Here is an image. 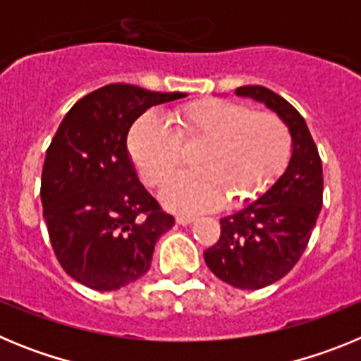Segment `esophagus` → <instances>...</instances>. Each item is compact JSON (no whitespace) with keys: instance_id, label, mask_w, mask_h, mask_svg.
<instances>
[{"instance_id":"1","label":"esophagus","mask_w":361,"mask_h":361,"mask_svg":"<svg viewBox=\"0 0 361 361\" xmlns=\"http://www.w3.org/2000/svg\"><path fill=\"white\" fill-rule=\"evenodd\" d=\"M191 222H195V216H190V215H178L177 216V224L190 226Z\"/></svg>"}]
</instances>
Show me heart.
I'll use <instances>...</instances> for the list:
<instances>
[{"label": "heart", "instance_id": "heart-1", "mask_svg": "<svg viewBox=\"0 0 361 361\" xmlns=\"http://www.w3.org/2000/svg\"><path fill=\"white\" fill-rule=\"evenodd\" d=\"M173 130L159 116L142 114L128 132V153L148 186L168 180L193 153L195 170L178 173L161 193L168 208L183 213L219 209L229 197L240 204L262 195L286 170L291 132L280 117L226 99H202L171 111Z\"/></svg>", "mask_w": 361, "mask_h": 361}]
</instances>
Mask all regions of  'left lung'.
Instances as JSON below:
<instances>
[{
	"label": "left lung",
	"instance_id": "1",
	"mask_svg": "<svg viewBox=\"0 0 361 361\" xmlns=\"http://www.w3.org/2000/svg\"><path fill=\"white\" fill-rule=\"evenodd\" d=\"M288 124L293 153L288 168L262 197L235 215L220 219V238L204 251L213 275L238 289H262L286 276L305 251L324 197L318 148L304 117L266 86H240Z\"/></svg>",
	"mask_w": 361,
	"mask_h": 361
}]
</instances>
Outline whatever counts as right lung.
<instances>
[{
	"label": "right lung",
	"mask_w": 361,
	"mask_h": 361,
	"mask_svg": "<svg viewBox=\"0 0 361 361\" xmlns=\"http://www.w3.org/2000/svg\"><path fill=\"white\" fill-rule=\"evenodd\" d=\"M183 97L116 82L79 99L59 124L41 173L43 216L56 258L86 288L141 279L175 224L137 177L126 137L148 108Z\"/></svg>",
	"instance_id": "1"
}]
</instances>
